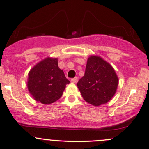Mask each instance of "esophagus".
<instances>
[{
    "label": "esophagus",
    "mask_w": 149,
    "mask_h": 149,
    "mask_svg": "<svg viewBox=\"0 0 149 149\" xmlns=\"http://www.w3.org/2000/svg\"><path fill=\"white\" fill-rule=\"evenodd\" d=\"M77 81H78V78L77 77H74V78L71 79V82H72V83L76 84V83H77Z\"/></svg>",
    "instance_id": "obj_1"
}]
</instances>
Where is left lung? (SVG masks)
Returning a JSON list of instances; mask_svg holds the SVG:
<instances>
[{
    "instance_id": "8db88e82",
    "label": "left lung",
    "mask_w": 149,
    "mask_h": 149,
    "mask_svg": "<svg viewBox=\"0 0 149 149\" xmlns=\"http://www.w3.org/2000/svg\"><path fill=\"white\" fill-rule=\"evenodd\" d=\"M118 77L113 68L100 56H91L85 74L77 84L84 100L93 106L106 104L117 91Z\"/></svg>"
}]
</instances>
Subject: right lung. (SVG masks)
Segmentation results:
<instances>
[{
  "mask_svg": "<svg viewBox=\"0 0 149 149\" xmlns=\"http://www.w3.org/2000/svg\"><path fill=\"white\" fill-rule=\"evenodd\" d=\"M69 83L63 71L58 68L57 58L48 57L30 71L27 88L34 100L49 104L61 98Z\"/></svg>",
  "mask_w": 149,
  "mask_h": 149,
  "instance_id": "right-lung-1",
  "label": "right lung"
}]
</instances>
